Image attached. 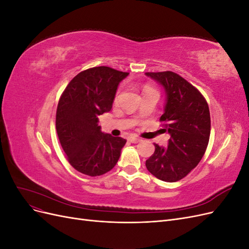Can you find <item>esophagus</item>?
<instances>
[{
	"label": "esophagus",
	"mask_w": 249,
	"mask_h": 249,
	"mask_svg": "<svg viewBox=\"0 0 249 249\" xmlns=\"http://www.w3.org/2000/svg\"><path fill=\"white\" fill-rule=\"evenodd\" d=\"M129 141L132 142V143H138L140 141H142L140 138H137V137H130L129 138Z\"/></svg>",
	"instance_id": "obj_1"
}]
</instances>
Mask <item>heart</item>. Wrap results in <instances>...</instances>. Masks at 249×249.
I'll return each instance as SVG.
<instances>
[{"label":"heart","mask_w":249,"mask_h":249,"mask_svg":"<svg viewBox=\"0 0 249 249\" xmlns=\"http://www.w3.org/2000/svg\"><path fill=\"white\" fill-rule=\"evenodd\" d=\"M146 89H153V88H150L149 86H146L145 88H144V90H146ZM118 93H119V91L116 93V96H115V100H117L118 99Z\"/></svg>","instance_id":"obj_1"}]
</instances>
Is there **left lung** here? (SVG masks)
Instances as JSON below:
<instances>
[{"label":"left lung","instance_id":"left-lung-1","mask_svg":"<svg viewBox=\"0 0 249 249\" xmlns=\"http://www.w3.org/2000/svg\"><path fill=\"white\" fill-rule=\"evenodd\" d=\"M145 74L160 83L166 93L160 122L170 134L167 147L155 143V153L145 166L157 178L178 182L197 166L206 153L211 133L208 103L196 88L176 72Z\"/></svg>","mask_w":249,"mask_h":249}]
</instances>
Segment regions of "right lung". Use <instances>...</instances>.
Masks as SVG:
<instances>
[{
  "label": "right lung",
  "instance_id": "obj_1",
  "mask_svg": "<svg viewBox=\"0 0 249 249\" xmlns=\"http://www.w3.org/2000/svg\"><path fill=\"white\" fill-rule=\"evenodd\" d=\"M129 72L97 66L66 86L56 112V130L70 164L83 175L102 176L115 166L126 140L104 134L99 116L112 108L120 81Z\"/></svg>",
  "mask_w": 249,
  "mask_h": 249
}]
</instances>
